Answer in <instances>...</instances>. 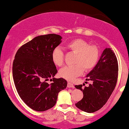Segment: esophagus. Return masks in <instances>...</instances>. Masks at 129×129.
<instances>
[{"label": "esophagus", "instance_id": "esophagus-1", "mask_svg": "<svg viewBox=\"0 0 129 129\" xmlns=\"http://www.w3.org/2000/svg\"><path fill=\"white\" fill-rule=\"evenodd\" d=\"M68 88H74V85H73V84H72V83H70V82H68Z\"/></svg>", "mask_w": 129, "mask_h": 129}]
</instances>
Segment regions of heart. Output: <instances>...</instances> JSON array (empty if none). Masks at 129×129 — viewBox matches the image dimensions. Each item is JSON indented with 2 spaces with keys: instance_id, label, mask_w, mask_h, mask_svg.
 Here are the masks:
<instances>
[{
  "instance_id": "b5f03b06",
  "label": "heart",
  "mask_w": 129,
  "mask_h": 129,
  "mask_svg": "<svg viewBox=\"0 0 129 129\" xmlns=\"http://www.w3.org/2000/svg\"><path fill=\"white\" fill-rule=\"evenodd\" d=\"M67 48L76 53L74 60L75 64L65 66L61 69L59 76L68 81H73L84 72L92 70L99 58V50L95 45H89L81 39H76L69 42ZM52 59L56 66H61L64 63V53L60 47L55 48L52 51Z\"/></svg>"
}]
</instances>
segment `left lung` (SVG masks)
I'll use <instances>...</instances> for the list:
<instances>
[{"instance_id":"obj_1","label":"left lung","mask_w":129,"mask_h":129,"mask_svg":"<svg viewBox=\"0 0 129 129\" xmlns=\"http://www.w3.org/2000/svg\"><path fill=\"white\" fill-rule=\"evenodd\" d=\"M118 63L117 58L110 48H106L97 64L86 76V81H92L88 87L75 85L83 92L84 96L75 105L86 113H93L102 108L108 100L117 83ZM84 85V84H83Z\"/></svg>"}]
</instances>
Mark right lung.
Masks as SVG:
<instances>
[{"label": "right lung", "instance_id": "add662e5", "mask_svg": "<svg viewBox=\"0 0 129 129\" xmlns=\"http://www.w3.org/2000/svg\"><path fill=\"white\" fill-rule=\"evenodd\" d=\"M55 34L39 36L22 45L13 63V77L18 93L31 109L44 111L56 103L58 93L67 87L63 78L54 77L57 70L52 53L61 42ZM53 81L49 84L48 80Z\"/></svg>", "mask_w": 129, "mask_h": 129}]
</instances>
